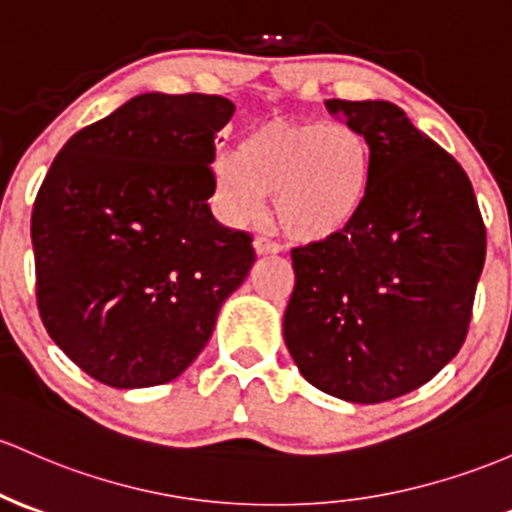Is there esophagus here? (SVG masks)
<instances>
[{"label":"esophagus","instance_id":"1","mask_svg":"<svg viewBox=\"0 0 512 512\" xmlns=\"http://www.w3.org/2000/svg\"><path fill=\"white\" fill-rule=\"evenodd\" d=\"M255 250H257V255H272V252H279V245L274 243V240L265 238V235H257Z\"/></svg>","mask_w":512,"mask_h":512}]
</instances>
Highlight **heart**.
I'll return each instance as SVG.
<instances>
[{"mask_svg":"<svg viewBox=\"0 0 512 512\" xmlns=\"http://www.w3.org/2000/svg\"><path fill=\"white\" fill-rule=\"evenodd\" d=\"M374 150L350 123L296 121L274 116L245 133L238 155L213 162L218 209L230 223L260 218L277 199L286 238L318 245L340 238L367 209Z\"/></svg>","mask_w":512,"mask_h":512,"instance_id":"heart-1","label":"heart"}]
</instances>
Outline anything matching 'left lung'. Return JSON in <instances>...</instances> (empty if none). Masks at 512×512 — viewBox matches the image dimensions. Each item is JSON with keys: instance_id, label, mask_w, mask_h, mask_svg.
<instances>
[{"instance_id": "8db88e82", "label": "left lung", "mask_w": 512, "mask_h": 512, "mask_svg": "<svg viewBox=\"0 0 512 512\" xmlns=\"http://www.w3.org/2000/svg\"><path fill=\"white\" fill-rule=\"evenodd\" d=\"M325 106L372 143V194L340 238L291 250L284 342L316 389L350 403L391 401L464 345L486 226L462 165L396 104Z\"/></svg>"}]
</instances>
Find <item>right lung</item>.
<instances>
[{
  "instance_id": "1",
  "label": "right lung",
  "mask_w": 512,
  "mask_h": 512,
  "mask_svg": "<svg viewBox=\"0 0 512 512\" xmlns=\"http://www.w3.org/2000/svg\"><path fill=\"white\" fill-rule=\"evenodd\" d=\"M218 94H140L55 155L31 213L36 301L55 345L114 389L177 379L245 282L250 233L213 218Z\"/></svg>"
}]
</instances>
